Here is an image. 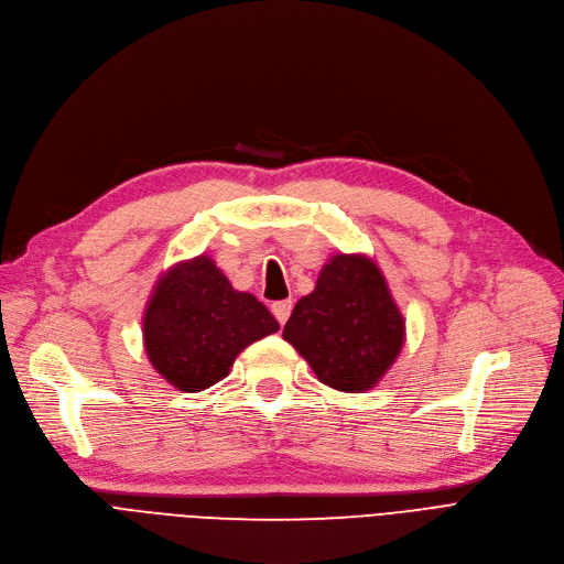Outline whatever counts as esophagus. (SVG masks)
Wrapping results in <instances>:
<instances>
[{
    "mask_svg": "<svg viewBox=\"0 0 564 564\" xmlns=\"http://www.w3.org/2000/svg\"><path fill=\"white\" fill-rule=\"evenodd\" d=\"M270 310H273V314H275V319H278L280 324H286V319H289V314H291V301H278V303H273V305H270Z\"/></svg>",
    "mask_w": 564,
    "mask_h": 564,
    "instance_id": "obj_1",
    "label": "esophagus"
}]
</instances>
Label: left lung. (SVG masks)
<instances>
[{
    "mask_svg": "<svg viewBox=\"0 0 564 564\" xmlns=\"http://www.w3.org/2000/svg\"><path fill=\"white\" fill-rule=\"evenodd\" d=\"M282 337L307 360L322 384L360 393L395 364L404 319L387 278L366 254H335L314 291L303 296Z\"/></svg>",
    "mask_w": 564,
    "mask_h": 564,
    "instance_id": "left-lung-1",
    "label": "left lung"
}]
</instances>
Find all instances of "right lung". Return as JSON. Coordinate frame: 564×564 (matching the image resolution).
<instances>
[{
  "mask_svg": "<svg viewBox=\"0 0 564 564\" xmlns=\"http://www.w3.org/2000/svg\"><path fill=\"white\" fill-rule=\"evenodd\" d=\"M278 328L268 307L236 291L208 254L171 265L143 314L150 364L185 393L217 384L245 347Z\"/></svg>",
  "mask_w": 564,
  "mask_h": 564,
  "instance_id": "1",
  "label": "right lung"
}]
</instances>
